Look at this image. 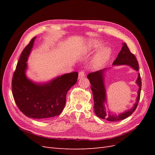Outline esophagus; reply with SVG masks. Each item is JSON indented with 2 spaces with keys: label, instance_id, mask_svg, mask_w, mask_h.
Masks as SVG:
<instances>
[{
  "label": "esophagus",
  "instance_id": "esophagus-1",
  "mask_svg": "<svg viewBox=\"0 0 155 155\" xmlns=\"http://www.w3.org/2000/svg\"><path fill=\"white\" fill-rule=\"evenodd\" d=\"M85 72L84 71H81L79 72V76H78V79H81L82 78H83L84 76H85Z\"/></svg>",
  "mask_w": 155,
  "mask_h": 155
}]
</instances>
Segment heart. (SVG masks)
Here are the masks:
<instances>
[{
	"label": "heart",
	"mask_w": 155,
	"mask_h": 155,
	"mask_svg": "<svg viewBox=\"0 0 155 155\" xmlns=\"http://www.w3.org/2000/svg\"><path fill=\"white\" fill-rule=\"evenodd\" d=\"M102 41L97 40V39H94L88 41V47L90 50H95L103 46ZM112 54V50L110 48L108 47V46H103L101 47L97 54L95 55L94 58L93 59V64L94 66L100 68L104 66V65L109 60L110 55Z\"/></svg>",
	"instance_id": "heart-1"
}]
</instances>
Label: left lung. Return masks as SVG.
Here are the masks:
<instances>
[{
	"label": "left lung",
	"mask_w": 155,
	"mask_h": 155,
	"mask_svg": "<svg viewBox=\"0 0 155 155\" xmlns=\"http://www.w3.org/2000/svg\"><path fill=\"white\" fill-rule=\"evenodd\" d=\"M113 67L117 65H128L134 70L138 71V63L134 54L130 52L126 43H123V46L118 55L116 60L112 63ZM109 68H104L99 71L90 73L88 74L87 78L91 83V88L93 94L94 102V112L96 116L101 119H105L109 121H116L122 120L127 118L133 113L136 110L140 100V92H141L142 81L140 75L138 73V78L136 83L137 84L139 88L137 91L138 96L136 100V103L133 107L129 109L125 110L118 114L110 111L109 109L107 110L105 105H107V92L105 86V75L107 70Z\"/></svg>",
	"instance_id": "8db88e82"
}]
</instances>
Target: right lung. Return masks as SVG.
Here are the masks:
<instances>
[{
	"mask_svg": "<svg viewBox=\"0 0 155 155\" xmlns=\"http://www.w3.org/2000/svg\"><path fill=\"white\" fill-rule=\"evenodd\" d=\"M36 37L23 50L12 79V93L18 109L27 117L47 120L61 114L66 104L67 92L77 82L75 72L55 77L45 83L28 78L27 61Z\"/></svg>",
	"mask_w": 155,
	"mask_h": 155,
	"instance_id": "right-lung-1",
	"label": "right lung"
}]
</instances>
